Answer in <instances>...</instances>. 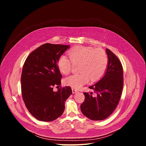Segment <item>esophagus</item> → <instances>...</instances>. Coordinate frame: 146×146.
I'll return each instance as SVG.
<instances>
[{
	"mask_svg": "<svg viewBox=\"0 0 146 146\" xmlns=\"http://www.w3.org/2000/svg\"><path fill=\"white\" fill-rule=\"evenodd\" d=\"M77 92H78V91L77 90H76L74 88H72V92H73V94H76Z\"/></svg>",
	"mask_w": 146,
	"mask_h": 146,
	"instance_id": "1",
	"label": "esophagus"
}]
</instances>
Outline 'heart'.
Segmentation results:
<instances>
[{"mask_svg": "<svg viewBox=\"0 0 146 146\" xmlns=\"http://www.w3.org/2000/svg\"><path fill=\"white\" fill-rule=\"evenodd\" d=\"M69 58L65 55H61L57 65L61 73L67 74L70 72L73 64H80L78 74H73L65 78V84L73 88H79L90 81H96L105 74L108 64L106 52L101 49L91 47L77 46L68 52Z\"/></svg>", "mask_w": 146, "mask_h": 146, "instance_id": "heart-1", "label": "heart"}]
</instances>
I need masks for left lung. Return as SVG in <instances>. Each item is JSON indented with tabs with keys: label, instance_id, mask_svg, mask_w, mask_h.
Instances as JSON below:
<instances>
[{
	"label": "left lung",
	"instance_id": "left-lung-1",
	"mask_svg": "<svg viewBox=\"0 0 146 146\" xmlns=\"http://www.w3.org/2000/svg\"><path fill=\"white\" fill-rule=\"evenodd\" d=\"M108 64L105 74L96 84L89 87L96 94L84 92L85 100L80 106L81 112L91 120L108 118L117 108L123 88V69L119 59L106 49Z\"/></svg>",
	"mask_w": 146,
	"mask_h": 146
}]
</instances>
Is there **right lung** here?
Segmentation results:
<instances>
[{"label":"right lung","instance_id":"add662e5","mask_svg":"<svg viewBox=\"0 0 146 146\" xmlns=\"http://www.w3.org/2000/svg\"><path fill=\"white\" fill-rule=\"evenodd\" d=\"M69 47L46 43L25 60L21 78L23 98L29 113L39 121H52L59 117L65 109V101L72 94L70 87L53 91L54 86L61 84L58 60Z\"/></svg>","mask_w":146,"mask_h":146}]
</instances>
